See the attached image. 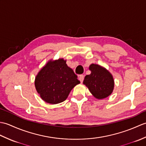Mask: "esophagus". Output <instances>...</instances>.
I'll use <instances>...</instances> for the list:
<instances>
[{
  "mask_svg": "<svg viewBox=\"0 0 146 146\" xmlns=\"http://www.w3.org/2000/svg\"><path fill=\"white\" fill-rule=\"evenodd\" d=\"M83 80H84V75H80L79 76V80L80 82H81V83H82L83 81Z\"/></svg>",
  "mask_w": 146,
  "mask_h": 146,
  "instance_id": "34e87169",
  "label": "esophagus"
}]
</instances>
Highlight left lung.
<instances>
[{
    "label": "left lung",
    "instance_id": "obj_1",
    "mask_svg": "<svg viewBox=\"0 0 146 146\" xmlns=\"http://www.w3.org/2000/svg\"><path fill=\"white\" fill-rule=\"evenodd\" d=\"M89 69L91 73L85 76L83 84L87 86L95 98L102 99L107 97L113 90L112 76L105 68L98 64H92Z\"/></svg>",
    "mask_w": 146,
    "mask_h": 146
}]
</instances>
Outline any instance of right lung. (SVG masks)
Masks as SVG:
<instances>
[{
    "label": "right lung",
    "mask_w": 146,
    "mask_h": 146,
    "mask_svg": "<svg viewBox=\"0 0 146 146\" xmlns=\"http://www.w3.org/2000/svg\"><path fill=\"white\" fill-rule=\"evenodd\" d=\"M78 76L63 59L50 61L36 77L35 86L43 100L51 104L63 102L74 86L79 84Z\"/></svg>",
    "instance_id": "1"
}]
</instances>
